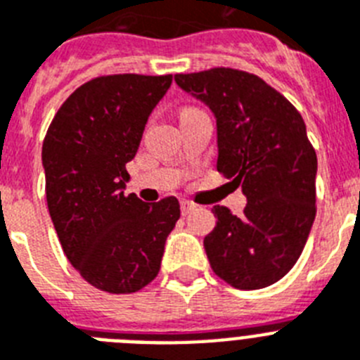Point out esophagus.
I'll use <instances>...</instances> for the list:
<instances>
[{
    "label": "esophagus",
    "instance_id": "esophagus-1",
    "mask_svg": "<svg viewBox=\"0 0 360 360\" xmlns=\"http://www.w3.org/2000/svg\"><path fill=\"white\" fill-rule=\"evenodd\" d=\"M196 207H198V205H196V203H193V202H189V200H182V202H180V209H182L184 216L189 214L191 211H195Z\"/></svg>",
    "mask_w": 360,
    "mask_h": 360
}]
</instances>
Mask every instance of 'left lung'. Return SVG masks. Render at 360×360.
<instances>
[{"label": "left lung", "mask_w": 360, "mask_h": 360, "mask_svg": "<svg viewBox=\"0 0 360 360\" xmlns=\"http://www.w3.org/2000/svg\"><path fill=\"white\" fill-rule=\"evenodd\" d=\"M176 84L216 119V169L241 186L243 216L214 205L203 238L218 278L240 290L279 281L295 265L316 218L317 157L299 111L252 73H176Z\"/></svg>", "instance_id": "obj_1"}]
</instances>
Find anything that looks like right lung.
Listing matches in <instances>:
<instances>
[{
	"label": "right lung",
	"mask_w": 360,
	"mask_h": 360,
	"mask_svg": "<svg viewBox=\"0 0 360 360\" xmlns=\"http://www.w3.org/2000/svg\"><path fill=\"white\" fill-rule=\"evenodd\" d=\"M173 75H104L79 86L43 142L46 203L68 262L91 287L131 294L157 278L180 218L174 196L146 203L126 195L151 111Z\"/></svg>",
	"instance_id": "1"
}]
</instances>
